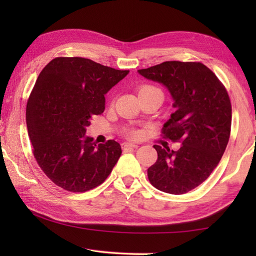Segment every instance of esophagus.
Listing matches in <instances>:
<instances>
[{"label": "esophagus", "instance_id": "34e87169", "mask_svg": "<svg viewBox=\"0 0 256 256\" xmlns=\"http://www.w3.org/2000/svg\"><path fill=\"white\" fill-rule=\"evenodd\" d=\"M123 148L124 149H136L138 146L133 144H130V142H126V144H123Z\"/></svg>", "mask_w": 256, "mask_h": 256}]
</instances>
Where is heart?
<instances>
[{"label":"heart","instance_id":"obj_1","mask_svg":"<svg viewBox=\"0 0 256 256\" xmlns=\"http://www.w3.org/2000/svg\"><path fill=\"white\" fill-rule=\"evenodd\" d=\"M142 92H162V90L158 89L157 86H154L146 84L138 88V94H142ZM124 134L130 138H136L138 136H140V131L134 128H128L124 130Z\"/></svg>","mask_w":256,"mask_h":256}]
</instances>
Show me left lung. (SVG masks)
<instances>
[{"label":"left lung","mask_w":256,"mask_h":256,"mask_svg":"<svg viewBox=\"0 0 256 256\" xmlns=\"http://www.w3.org/2000/svg\"><path fill=\"white\" fill-rule=\"evenodd\" d=\"M138 73L170 90L176 110L164 124L162 138L182 144L176 151L167 144L154 146L158 159L148 178L162 192L188 193L210 176L226 150L232 128L227 90L200 62L167 60Z\"/></svg>","instance_id":"8db88e82"}]
</instances>
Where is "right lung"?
<instances>
[{
    "label": "right lung",
    "mask_w": 256,
    "mask_h": 256,
    "mask_svg": "<svg viewBox=\"0 0 256 256\" xmlns=\"http://www.w3.org/2000/svg\"><path fill=\"white\" fill-rule=\"evenodd\" d=\"M128 72L89 58H56L38 76L26 108L28 136L37 164L60 188L92 190L118 162V142L97 146L86 128L105 110V94Z\"/></svg>",
    "instance_id": "obj_1"
}]
</instances>
